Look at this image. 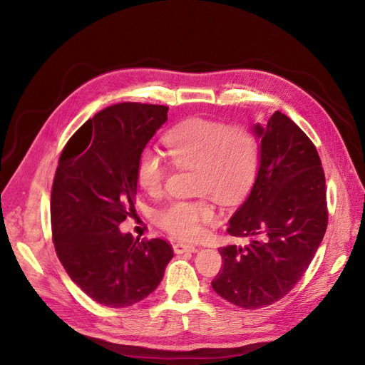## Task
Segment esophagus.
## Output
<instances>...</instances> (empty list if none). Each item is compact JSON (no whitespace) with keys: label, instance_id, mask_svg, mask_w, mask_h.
<instances>
[{"label":"esophagus","instance_id":"esophagus-1","mask_svg":"<svg viewBox=\"0 0 365 365\" xmlns=\"http://www.w3.org/2000/svg\"><path fill=\"white\" fill-rule=\"evenodd\" d=\"M173 250H175L176 255H183V253H197L198 248L195 245H190V244L178 242L173 245Z\"/></svg>","mask_w":365,"mask_h":365}]
</instances>
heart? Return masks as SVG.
<instances>
[{
	"label": "heart",
	"mask_w": 365,
	"mask_h": 365,
	"mask_svg": "<svg viewBox=\"0 0 365 365\" xmlns=\"http://www.w3.org/2000/svg\"><path fill=\"white\" fill-rule=\"evenodd\" d=\"M171 163L192 168L197 194H208L222 204H231L250 187L257 170L255 134L241 125H225L208 120H192L173 128L164 139ZM167 167L158 152L145 148L136 163V180L146 194L160 195ZM157 223L171 237L195 240L205 223L215 222L213 205L204 198L171 201L155 216Z\"/></svg>",
	"instance_id": "1"
}]
</instances>
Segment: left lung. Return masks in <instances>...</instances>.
Listing matches in <instances>:
<instances>
[{"label": "left lung", "instance_id": "8db88e82", "mask_svg": "<svg viewBox=\"0 0 365 365\" xmlns=\"http://www.w3.org/2000/svg\"><path fill=\"white\" fill-rule=\"evenodd\" d=\"M259 170L247 200L229 220L227 234L248 244L226 245L213 290L244 309L269 306L308 269L327 229L325 178L311 139L279 110L252 127Z\"/></svg>", "mask_w": 365, "mask_h": 365}]
</instances>
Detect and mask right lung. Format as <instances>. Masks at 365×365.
Segmentation results:
<instances>
[{
    "label": "right lung",
    "instance_id": "obj_1",
    "mask_svg": "<svg viewBox=\"0 0 365 365\" xmlns=\"http://www.w3.org/2000/svg\"><path fill=\"white\" fill-rule=\"evenodd\" d=\"M167 110L134 102L108 106L76 130L56 170L50 215L57 257L69 278L108 308L148 297L173 259L167 241L134 240L118 227L136 215V163Z\"/></svg>",
    "mask_w": 365,
    "mask_h": 365
}]
</instances>
